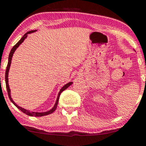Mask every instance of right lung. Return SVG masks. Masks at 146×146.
<instances>
[{
  "label": "right lung",
  "instance_id": "add662e5",
  "mask_svg": "<svg viewBox=\"0 0 146 146\" xmlns=\"http://www.w3.org/2000/svg\"><path fill=\"white\" fill-rule=\"evenodd\" d=\"M37 31V30H32V31H28L27 33H25L24 36L22 37L21 39L20 40L18 41V42L14 45V47L11 48V51H10L9 55V58H8V64H7V68H6V72H5V83H6V88H7V93H8V95H9V100H11V102H12V103L14 104L16 106V107H17L18 109L21 110L22 112H23V113H24L25 114H26V115H29V116L42 117V116H44V115H49V114H51L52 113H53V112H54L55 110H56V108H57V106H58V101H59L60 95V94H61V93L62 91H64V90L65 89H66V88H67L68 86H71L72 84H73V82H71L67 83V84H65L64 86L62 88H61V89H60L59 93H58V98H57L56 104H55L54 106H53V108H52L50 110H48V111H46V112H44V113H38V112L29 111V110H27V109H25V108H22V107L19 106H18L16 103H15L14 101H13L12 98H11V90H10V88H9V84H8V74H9V71L10 66H11V59H12L13 54H14V53L15 52V51H16V48H17L18 46H20V44H22V43L23 42V41L25 40V38H26L27 37V34H29V33H33V32H35V31Z\"/></svg>",
  "mask_w": 146,
  "mask_h": 146
}]
</instances>
